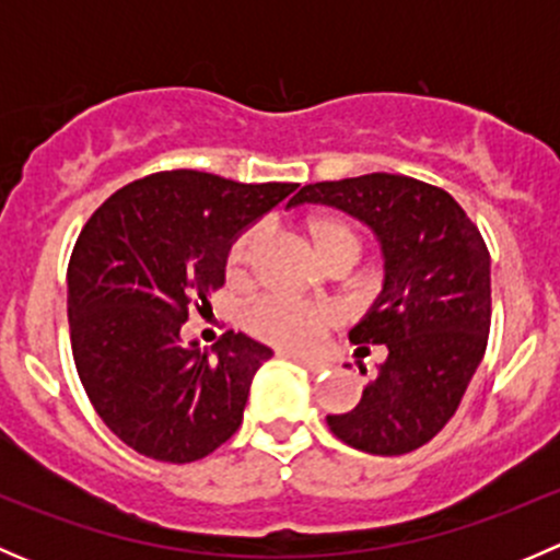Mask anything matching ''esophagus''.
<instances>
[{"instance_id": "esophagus-1", "label": "esophagus", "mask_w": 560, "mask_h": 560, "mask_svg": "<svg viewBox=\"0 0 560 560\" xmlns=\"http://www.w3.org/2000/svg\"><path fill=\"white\" fill-rule=\"evenodd\" d=\"M298 365H303V369L308 371V374H322L325 371V363H314V360H303V358H292Z\"/></svg>"}]
</instances>
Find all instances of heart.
Masks as SVG:
<instances>
[{
  "label": "heart",
  "mask_w": 560,
  "mask_h": 560,
  "mask_svg": "<svg viewBox=\"0 0 560 560\" xmlns=\"http://www.w3.org/2000/svg\"><path fill=\"white\" fill-rule=\"evenodd\" d=\"M306 233L327 265H352L363 252V233L349 219L332 213H316L306 219ZM265 244L262 224H248L230 241L224 254V276L230 284H246L257 265L259 248ZM341 322L336 306H308L284 298H259L244 308V327L252 336L273 347L303 352L312 349L330 327Z\"/></svg>",
  "instance_id": "b5f03b06"
}]
</instances>
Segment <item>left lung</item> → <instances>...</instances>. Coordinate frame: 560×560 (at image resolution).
<instances>
[{"label":"left lung","mask_w":560,"mask_h":560,"mask_svg":"<svg viewBox=\"0 0 560 560\" xmlns=\"http://www.w3.org/2000/svg\"><path fill=\"white\" fill-rule=\"evenodd\" d=\"M325 202L369 224L385 252V290L349 341L387 358L352 411L327 425L354 450L406 455L460 406L490 332V254L477 224L442 186L369 173L308 184L290 200ZM369 374V371H360Z\"/></svg>","instance_id":"left-lung-1"}]
</instances>
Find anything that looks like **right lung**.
Listing matches in <instances>:
<instances>
[{
  "mask_svg": "<svg viewBox=\"0 0 560 560\" xmlns=\"http://www.w3.org/2000/svg\"><path fill=\"white\" fill-rule=\"evenodd\" d=\"M295 189L162 171L113 191L83 224L67 268L72 358L94 411L135 453L191 463L241 428L273 352L233 330L200 352L180 327L224 284L235 233Z\"/></svg>",
  "mask_w": 560,
  "mask_h": 560,
  "instance_id": "right-lung-1",
  "label": "right lung"
}]
</instances>
